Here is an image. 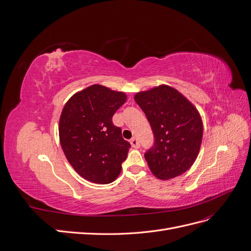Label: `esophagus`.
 <instances>
[{"mask_svg":"<svg viewBox=\"0 0 251 251\" xmlns=\"http://www.w3.org/2000/svg\"><path fill=\"white\" fill-rule=\"evenodd\" d=\"M130 142H131V146L134 148V149H138L139 147H140V143H139V141H138V139L137 138H132L131 140H130Z\"/></svg>","mask_w":251,"mask_h":251,"instance_id":"1","label":"esophagus"}]
</instances>
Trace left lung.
Instances as JSON below:
<instances>
[{
  "instance_id": "1",
  "label": "left lung",
  "mask_w": 251,
  "mask_h": 251,
  "mask_svg": "<svg viewBox=\"0 0 251 251\" xmlns=\"http://www.w3.org/2000/svg\"><path fill=\"white\" fill-rule=\"evenodd\" d=\"M154 133V147L144 158L151 172L161 180L184 174L200 151L203 124L200 113L178 90L160 85L134 96Z\"/></svg>"
}]
</instances>
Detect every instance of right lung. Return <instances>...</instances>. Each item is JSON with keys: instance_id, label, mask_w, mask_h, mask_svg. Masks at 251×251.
<instances>
[{"instance_id": "obj_1", "label": "right lung", "mask_w": 251, "mask_h": 251, "mask_svg": "<svg viewBox=\"0 0 251 251\" xmlns=\"http://www.w3.org/2000/svg\"><path fill=\"white\" fill-rule=\"evenodd\" d=\"M126 100L124 92L92 85L70 97L59 117V142L67 160L86 180L108 184L121 172L131 144L112 117Z\"/></svg>"}]
</instances>
